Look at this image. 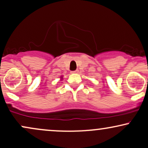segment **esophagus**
<instances>
[{
  "instance_id": "esophagus-1",
  "label": "esophagus",
  "mask_w": 148,
  "mask_h": 148,
  "mask_svg": "<svg viewBox=\"0 0 148 148\" xmlns=\"http://www.w3.org/2000/svg\"><path fill=\"white\" fill-rule=\"evenodd\" d=\"M78 72H79V70H78V69H76L75 71H72V72H71V73H74V74H76V73H78Z\"/></svg>"
}]
</instances>
